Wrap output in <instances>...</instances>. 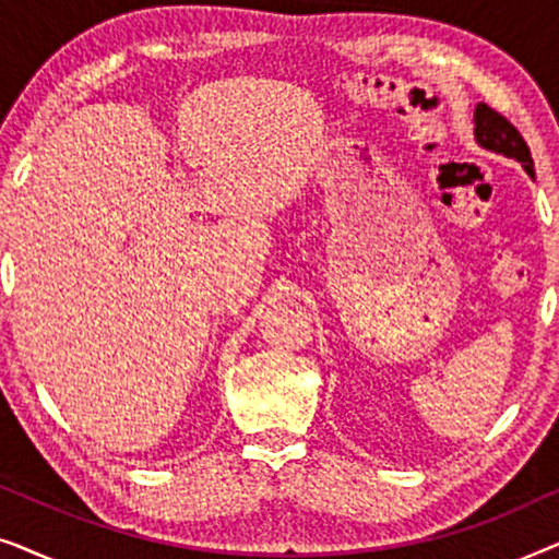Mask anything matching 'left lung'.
<instances>
[{
  "label": "left lung",
  "mask_w": 559,
  "mask_h": 559,
  "mask_svg": "<svg viewBox=\"0 0 559 559\" xmlns=\"http://www.w3.org/2000/svg\"><path fill=\"white\" fill-rule=\"evenodd\" d=\"M473 136H476L478 147L516 159L526 170V175L534 180L532 152L526 147L524 136L516 132V127L511 121L503 119L499 111H493L491 106L476 104V111H473Z\"/></svg>",
  "instance_id": "8db88e82"
}]
</instances>
